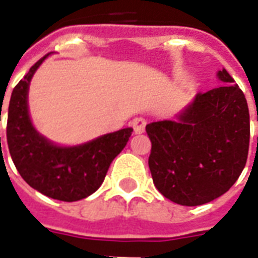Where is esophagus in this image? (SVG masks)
I'll return each instance as SVG.
<instances>
[{"instance_id": "esophagus-1", "label": "esophagus", "mask_w": 258, "mask_h": 258, "mask_svg": "<svg viewBox=\"0 0 258 258\" xmlns=\"http://www.w3.org/2000/svg\"><path fill=\"white\" fill-rule=\"evenodd\" d=\"M131 125L134 128L135 134H142L145 131V125H146V120L142 117H137L131 121Z\"/></svg>"}]
</instances>
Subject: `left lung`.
Returning a JSON list of instances; mask_svg holds the SVG:
<instances>
[{"label": "left lung", "instance_id": "8db88e82", "mask_svg": "<svg viewBox=\"0 0 258 258\" xmlns=\"http://www.w3.org/2000/svg\"><path fill=\"white\" fill-rule=\"evenodd\" d=\"M217 76L225 84L199 92L177 120L146 125L153 184L177 205L200 206L220 198L247 160V102L225 69Z\"/></svg>", "mask_w": 258, "mask_h": 258}]
</instances>
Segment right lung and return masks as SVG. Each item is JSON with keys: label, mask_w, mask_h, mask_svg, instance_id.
I'll use <instances>...</instances> for the list:
<instances>
[{"label": "right lung", "mask_w": 258, "mask_h": 258, "mask_svg": "<svg viewBox=\"0 0 258 258\" xmlns=\"http://www.w3.org/2000/svg\"><path fill=\"white\" fill-rule=\"evenodd\" d=\"M47 56L33 64L12 91L7 142L15 167L31 188L52 199L76 202L101 186L113 159L127 145L133 128L118 130L70 148L55 145L38 134L29 116L27 92L33 74Z\"/></svg>", "instance_id": "add662e5"}]
</instances>
